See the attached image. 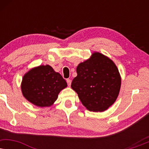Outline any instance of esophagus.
I'll return each instance as SVG.
<instances>
[{
    "mask_svg": "<svg viewBox=\"0 0 149 149\" xmlns=\"http://www.w3.org/2000/svg\"><path fill=\"white\" fill-rule=\"evenodd\" d=\"M66 82H67V84H68V85H69V86H70V85H71V80L70 79H66Z\"/></svg>",
    "mask_w": 149,
    "mask_h": 149,
    "instance_id": "obj_1",
    "label": "esophagus"
}]
</instances>
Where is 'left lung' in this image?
<instances>
[{
  "label": "left lung",
  "instance_id": "obj_1",
  "mask_svg": "<svg viewBox=\"0 0 149 149\" xmlns=\"http://www.w3.org/2000/svg\"><path fill=\"white\" fill-rule=\"evenodd\" d=\"M77 76L71 83L89 111H104L115 102L121 87V77L114 62L100 53L77 68Z\"/></svg>",
  "mask_w": 149,
  "mask_h": 149
}]
</instances>
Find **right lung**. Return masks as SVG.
<instances>
[{"label": "right lung", "mask_w": 149, "mask_h": 149, "mask_svg": "<svg viewBox=\"0 0 149 149\" xmlns=\"http://www.w3.org/2000/svg\"><path fill=\"white\" fill-rule=\"evenodd\" d=\"M67 86L60 74L49 65L30 70L23 77L22 91L24 96L33 104L49 107L58 98L60 91Z\"/></svg>", "instance_id": "right-lung-1"}]
</instances>
